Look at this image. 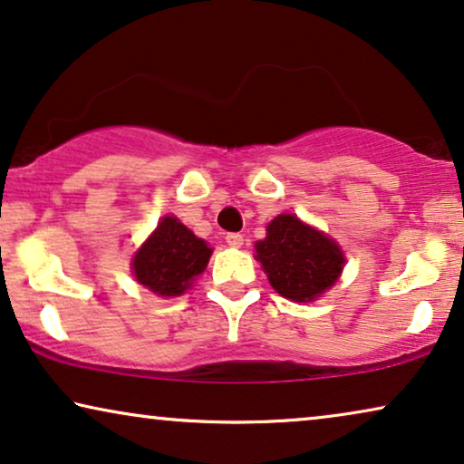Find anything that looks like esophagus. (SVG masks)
<instances>
[{
  "label": "esophagus",
  "instance_id": "34e87169",
  "mask_svg": "<svg viewBox=\"0 0 464 464\" xmlns=\"http://www.w3.org/2000/svg\"><path fill=\"white\" fill-rule=\"evenodd\" d=\"M226 243L230 245V246H234V249H238V246L243 245V234H238V232L226 234Z\"/></svg>",
  "mask_w": 464,
  "mask_h": 464
}]
</instances>
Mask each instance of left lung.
Wrapping results in <instances>:
<instances>
[{
	"label": "left lung",
	"instance_id": "8db88e82",
	"mask_svg": "<svg viewBox=\"0 0 464 464\" xmlns=\"http://www.w3.org/2000/svg\"><path fill=\"white\" fill-rule=\"evenodd\" d=\"M266 232V238L256 243L257 259L283 297L313 302L338 281L344 256L325 234L289 213L272 219Z\"/></svg>",
	"mask_w": 464,
	"mask_h": 464
}]
</instances>
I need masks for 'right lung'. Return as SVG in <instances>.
Instances as JSON below:
<instances>
[{
    "mask_svg": "<svg viewBox=\"0 0 464 464\" xmlns=\"http://www.w3.org/2000/svg\"><path fill=\"white\" fill-rule=\"evenodd\" d=\"M211 249L177 218H164L132 259L135 278L162 297L181 295L200 272Z\"/></svg>",
    "mask_w": 464,
    "mask_h": 464,
    "instance_id": "obj_1",
    "label": "right lung"
}]
</instances>
